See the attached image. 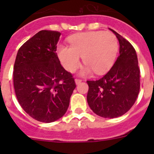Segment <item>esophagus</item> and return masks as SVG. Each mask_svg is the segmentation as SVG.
<instances>
[{
	"instance_id": "obj_1",
	"label": "esophagus",
	"mask_w": 154,
	"mask_h": 154,
	"mask_svg": "<svg viewBox=\"0 0 154 154\" xmlns=\"http://www.w3.org/2000/svg\"><path fill=\"white\" fill-rule=\"evenodd\" d=\"M81 82H82V80H79V79H76V80H75V83H76V85L80 84V83H81Z\"/></svg>"
}]
</instances>
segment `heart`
<instances>
[{
    "instance_id": "1",
    "label": "heart",
    "mask_w": 154,
    "mask_h": 154,
    "mask_svg": "<svg viewBox=\"0 0 154 154\" xmlns=\"http://www.w3.org/2000/svg\"><path fill=\"white\" fill-rule=\"evenodd\" d=\"M68 42L70 46L59 45L57 52L60 63L69 72H74L80 66L81 57L86 64L80 71L83 76L89 75L94 71L97 74H106L114 64L119 44L112 32H79L71 35Z\"/></svg>"
}]
</instances>
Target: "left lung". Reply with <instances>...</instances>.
Here are the masks:
<instances>
[{
	"label": "left lung",
	"mask_w": 154,
	"mask_h": 154,
	"mask_svg": "<svg viewBox=\"0 0 154 154\" xmlns=\"http://www.w3.org/2000/svg\"><path fill=\"white\" fill-rule=\"evenodd\" d=\"M109 29L119 42V56L106 75L98 80L87 81V102L96 115L114 119L125 114L136 102L140 89V71L134 48Z\"/></svg>",
	"instance_id": "left-lung-1"
}]
</instances>
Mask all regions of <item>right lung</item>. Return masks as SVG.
I'll return each mask as SVG.
<instances>
[{
  "label": "right lung",
  "mask_w": 154,
  "mask_h": 154,
  "mask_svg": "<svg viewBox=\"0 0 154 154\" xmlns=\"http://www.w3.org/2000/svg\"><path fill=\"white\" fill-rule=\"evenodd\" d=\"M60 35L53 30L37 32L19 48L14 65L18 103L32 119L45 123L64 116L76 87L56 53Z\"/></svg>",
  "instance_id": "obj_1"
}]
</instances>
